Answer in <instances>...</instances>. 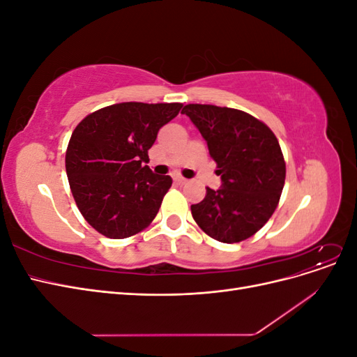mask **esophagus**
Segmentation results:
<instances>
[{"mask_svg": "<svg viewBox=\"0 0 357 357\" xmlns=\"http://www.w3.org/2000/svg\"><path fill=\"white\" fill-rule=\"evenodd\" d=\"M174 181L177 183V185H185L188 180L185 177H181L180 174H177V176H174Z\"/></svg>", "mask_w": 357, "mask_h": 357, "instance_id": "34e87169", "label": "esophagus"}]
</instances>
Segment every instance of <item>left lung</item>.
I'll use <instances>...</instances> for the list:
<instances>
[{"label":"left lung","instance_id":"8db88e82","mask_svg":"<svg viewBox=\"0 0 357 357\" xmlns=\"http://www.w3.org/2000/svg\"><path fill=\"white\" fill-rule=\"evenodd\" d=\"M190 117L218 164L222 188H207L190 205L193 220L211 238L240 243L269 220L282 197L286 162L274 132L245 112L211 104H188Z\"/></svg>","mask_w":357,"mask_h":357}]
</instances>
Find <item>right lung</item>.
Segmentation results:
<instances>
[{
	"instance_id": "obj_1",
	"label": "right lung",
	"mask_w": 357,
	"mask_h": 357,
	"mask_svg": "<svg viewBox=\"0 0 357 357\" xmlns=\"http://www.w3.org/2000/svg\"><path fill=\"white\" fill-rule=\"evenodd\" d=\"M180 102H119L86 116L66 152L70 189L84 220L107 238L122 240L153 222L172 185L146 164L158 131Z\"/></svg>"
}]
</instances>
